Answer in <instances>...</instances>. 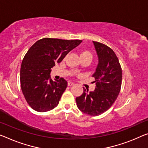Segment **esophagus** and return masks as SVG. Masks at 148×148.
<instances>
[{"label":"esophagus","mask_w":148,"mask_h":148,"mask_svg":"<svg viewBox=\"0 0 148 148\" xmlns=\"http://www.w3.org/2000/svg\"><path fill=\"white\" fill-rule=\"evenodd\" d=\"M73 85H74V83H73L71 81L68 82V86H73Z\"/></svg>","instance_id":"1"}]
</instances>
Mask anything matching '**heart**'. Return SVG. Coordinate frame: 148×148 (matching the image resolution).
I'll return each instance as SVG.
<instances>
[{
  "label": "heart",
  "mask_w": 148,
  "mask_h": 148,
  "mask_svg": "<svg viewBox=\"0 0 148 148\" xmlns=\"http://www.w3.org/2000/svg\"><path fill=\"white\" fill-rule=\"evenodd\" d=\"M81 58H90V60H92V53H90L89 51L88 50H84L81 52Z\"/></svg>",
  "instance_id": "b5f03b06"
}]
</instances>
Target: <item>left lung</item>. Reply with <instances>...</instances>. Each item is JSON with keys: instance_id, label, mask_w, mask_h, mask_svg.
Instances as JSON below:
<instances>
[{"instance_id": "1", "label": "left lung", "mask_w": 148, "mask_h": 148, "mask_svg": "<svg viewBox=\"0 0 148 148\" xmlns=\"http://www.w3.org/2000/svg\"><path fill=\"white\" fill-rule=\"evenodd\" d=\"M99 57V64L92 77L96 88L83 92L76 98L77 106L81 112L90 116H98L111 107L119 96L122 85V68L116 55L110 47L94 42Z\"/></svg>"}]
</instances>
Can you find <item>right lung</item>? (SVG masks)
<instances>
[{
  "instance_id": "right-lung-1",
  "label": "right lung",
  "mask_w": 148,
  "mask_h": 148,
  "mask_svg": "<svg viewBox=\"0 0 148 148\" xmlns=\"http://www.w3.org/2000/svg\"><path fill=\"white\" fill-rule=\"evenodd\" d=\"M81 42L80 40L45 38L28 49L22 61L20 79L22 93L32 108L44 112L58 105L67 81L63 77L51 80V69Z\"/></svg>"
}]
</instances>
